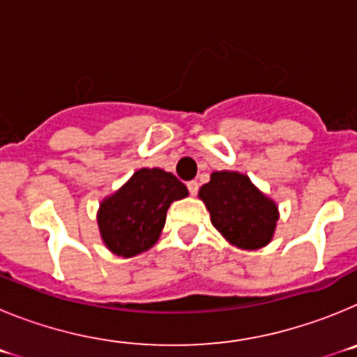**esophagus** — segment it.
I'll use <instances>...</instances> for the list:
<instances>
[{"mask_svg":"<svg viewBox=\"0 0 357 357\" xmlns=\"http://www.w3.org/2000/svg\"><path fill=\"white\" fill-rule=\"evenodd\" d=\"M198 188H200V184H198L197 181H191V182H188V189H189V193L193 195H197L198 193Z\"/></svg>","mask_w":357,"mask_h":357,"instance_id":"esophagus-1","label":"esophagus"}]
</instances>
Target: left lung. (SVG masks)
Instances as JSON below:
<instances>
[{
	"mask_svg": "<svg viewBox=\"0 0 357 357\" xmlns=\"http://www.w3.org/2000/svg\"><path fill=\"white\" fill-rule=\"evenodd\" d=\"M211 222L230 245L243 250L266 247L279 220L275 202L255 188L247 175L214 172L198 191Z\"/></svg>",
	"mask_w": 357,
	"mask_h": 357,
	"instance_id": "8db88e82",
	"label": "left lung"
}]
</instances>
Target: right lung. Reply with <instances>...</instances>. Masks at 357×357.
Segmentation results:
<instances>
[{"mask_svg": "<svg viewBox=\"0 0 357 357\" xmlns=\"http://www.w3.org/2000/svg\"><path fill=\"white\" fill-rule=\"evenodd\" d=\"M188 195V188L172 173L137 169L127 184L100 204L98 227L105 247L123 257L146 252L159 239L169 206Z\"/></svg>", "mask_w": 357, "mask_h": 357, "instance_id": "add662e5", "label": "right lung"}]
</instances>
